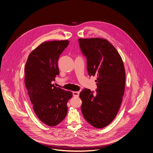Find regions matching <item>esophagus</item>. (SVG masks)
Instances as JSON below:
<instances>
[{"instance_id":"1","label":"esophagus","mask_w":153,"mask_h":153,"mask_svg":"<svg viewBox=\"0 0 153 153\" xmlns=\"http://www.w3.org/2000/svg\"><path fill=\"white\" fill-rule=\"evenodd\" d=\"M73 95H74V96H75V97H78L79 96V92H73Z\"/></svg>"}]
</instances>
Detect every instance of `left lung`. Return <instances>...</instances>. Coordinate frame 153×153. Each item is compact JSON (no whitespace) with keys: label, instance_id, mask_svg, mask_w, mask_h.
I'll list each match as a JSON object with an SVG mask.
<instances>
[{"label":"left lung","instance_id":"left-lung-1","mask_svg":"<svg viewBox=\"0 0 153 153\" xmlns=\"http://www.w3.org/2000/svg\"><path fill=\"white\" fill-rule=\"evenodd\" d=\"M78 41L87 57L88 74L97 77V93L85 88L79 93L82 114L93 127L103 128L116 118L123 100L126 85L123 60L106 39L80 38Z\"/></svg>","mask_w":153,"mask_h":153}]
</instances>
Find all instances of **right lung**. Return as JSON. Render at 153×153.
<instances>
[{"label": "right lung", "instance_id": "right-lung-1", "mask_svg": "<svg viewBox=\"0 0 153 153\" xmlns=\"http://www.w3.org/2000/svg\"><path fill=\"white\" fill-rule=\"evenodd\" d=\"M69 44L68 40L45 41L33 50L25 67V84L34 112L50 127L61 123L67 115L69 91L56 87L51 82L59 75L58 60Z\"/></svg>", "mask_w": 153, "mask_h": 153}]
</instances>
